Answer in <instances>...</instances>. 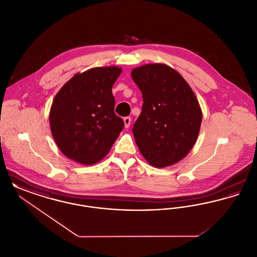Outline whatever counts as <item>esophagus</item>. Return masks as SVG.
Here are the masks:
<instances>
[{"mask_svg": "<svg viewBox=\"0 0 257 257\" xmlns=\"http://www.w3.org/2000/svg\"><path fill=\"white\" fill-rule=\"evenodd\" d=\"M123 122H124V127L128 128L131 124V117L130 116H126L123 118Z\"/></svg>", "mask_w": 257, "mask_h": 257, "instance_id": "34e87169", "label": "esophagus"}]
</instances>
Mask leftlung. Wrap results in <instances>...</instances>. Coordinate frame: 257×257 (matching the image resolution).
<instances>
[{"label":"left lung","mask_w":257,"mask_h":257,"mask_svg":"<svg viewBox=\"0 0 257 257\" xmlns=\"http://www.w3.org/2000/svg\"><path fill=\"white\" fill-rule=\"evenodd\" d=\"M131 76L144 99L133 127L142 155L155 168L178 163L195 146L202 120L193 89L179 72L164 63L136 67Z\"/></svg>","instance_id":"obj_1"}]
</instances>
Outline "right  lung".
<instances>
[{"instance_id": "right-lung-1", "label": "right lung", "mask_w": 257, "mask_h": 257, "mask_svg": "<svg viewBox=\"0 0 257 257\" xmlns=\"http://www.w3.org/2000/svg\"><path fill=\"white\" fill-rule=\"evenodd\" d=\"M121 71L118 66H105L75 74L56 94L50 129L67 158L90 166L109 153L124 126L114 113L111 92Z\"/></svg>"}]
</instances>
